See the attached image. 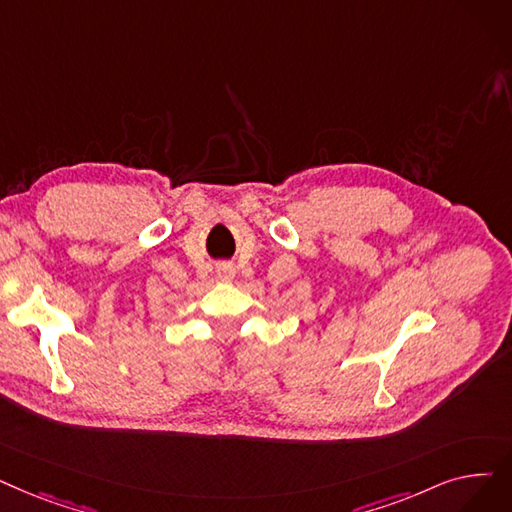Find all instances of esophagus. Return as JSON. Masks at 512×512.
<instances>
[{"instance_id":"34e87169","label":"esophagus","mask_w":512,"mask_h":512,"mask_svg":"<svg viewBox=\"0 0 512 512\" xmlns=\"http://www.w3.org/2000/svg\"><path fill=\"white\" fill-rule=\"evenodd\" d=\"M219 276H221V278H230V270H228V268H221V270H219Z\"/></svg>"}]
</instances>
